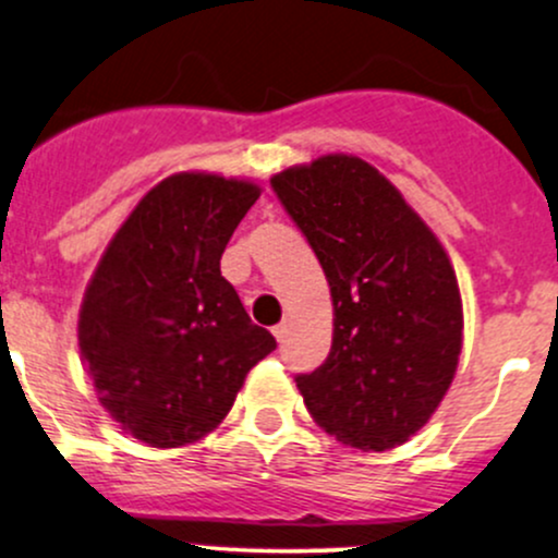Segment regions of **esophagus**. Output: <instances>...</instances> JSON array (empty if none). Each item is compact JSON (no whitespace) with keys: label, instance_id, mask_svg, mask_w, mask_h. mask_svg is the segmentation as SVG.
<instances>
[{"label":"esophagus","instance_id":"esophagus-1","mask_svg":"<svg viewBox=\"0 0 558 558\" xmlns=\"http://www.w3.org/2000/svg\"><path fill=\"white\" fill-rule=\"evenodd\" d=\"M272 333H275V339H278V341H283L286 339V336H289V323H278V326H275L272 328Z\"/></svg>","mask_w":558,"mask_h":558}]
</instances>
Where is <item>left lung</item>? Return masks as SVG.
Wrapping results in <instances>:
<instances>
[{
  "label": "left lung",
  "instance_id": "left-lung-1",
  "mask_svg": "<svg viewBox=\"0 0 558 558\" xmlns=\"http://www.w3.org/2000/svg\"><path fill=\"white\" fill-rule=\"evenodd\" d=\"M269 185L320 259L333 299L326 363L296 376L304 405L349 448L408 442L442 402L461 354V291L442 243L357 156L330 153Z\"/></svg>",
  "mask_w": 558,
  "mask_h": 558
}]
</instances>
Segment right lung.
<instances>
[{
  "mask_svg": "<svg viewBox=\"0 0 558 558\" xmlns=\"http://www.w3.org/2000/svg\"><path fill=\"white\" fill-rule=\"evenodd\" d=\"M254 182L171 174L134 206L92 275L78 349L102 408L150 448L195 442L230 413L275 347L219 259L256 204Z\"/></svg>",
  "mask_w": 558,
  "mask_h": 558,
  "instance_id": "add662e5",
  "label": "right lung"
}]
</instances>
